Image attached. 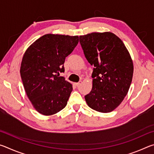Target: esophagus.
<instances>
[{
  "instance_id": "34e87169",
  "label": "esophagus",
  "mask_w": 154,
  "mask_h": 154,
  "mask_svg": "<svg viewBox=\"0 0 154 154\" xmlns=\"http://www.w3.org/2000/svg\"><path fill=\"white\" fill-rule=\"evenodd\" d=\"M82 81H80V82H78V83H74V85H75V86H79V85H81V84H82Z\"/></svg>"
}]
</instances>
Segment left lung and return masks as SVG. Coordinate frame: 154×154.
<instances>
[{
  "label": "left lung",
  "instance_id": "obj_1",
  "mask_svg": "<svg viewBox=\"0 0 154 154\" xmlns=\"http://www.w3.org/2000/svg\"><path fill=\"white\" fill-rule=\"evenodd\" d=\"M88 62L94 66L92 88L85 96L91 109L101 113L113 111L126 96L133 76V62L122 41L111 32L79 36Z\"/></svg>",
  "mask_w": 154,
  "mask_h": 154
}]
</instances>
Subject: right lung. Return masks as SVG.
Segmentation results:
<instances>
[{"label": "right lung", "instance_id": "right-lung-1", "mask_svg": "<svg viewBox=\"0 0 154 154\" xmlns=\"http://www.w3.org/2000/svg\"><path fill=\"white\" fill-rule=\"evenodd\" d=\"M79 42L78 36L47 34L28 47L22 58L20 75L33 107L44 116L66 106L72 85L60 77L66 57Z\"/></svg>", "mask_w": 154, "mask_h": 154}]
</instances>
